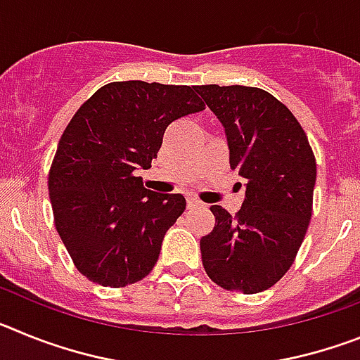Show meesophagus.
I'll return each mask as SVG.
<instances>
[{
	"label": "esophagus",
	"instance_id": "obj_1",
	"mask_svg": "<svg viewBox=\"0 0 360 360\" xmlns=\"http://www.w3.org/2000/svg\"><path fill=\"white\" fill-rule=\"evenodd\" d=\"M202 207V202L195 196H187V209H198Z\"/></svg>",
	"mask_w": 360,
	"mask_h": 360
}]
</instances>
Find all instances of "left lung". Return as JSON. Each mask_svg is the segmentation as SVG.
<instances>
[{"instance_id":"left-lung-1","label":"left lung","mask_w":360,"mask_h":360,"mask_svg":"<svg viewBox=\"0 0 360 360\" xmlns=\"http://www.w3.org/2000/svg\"><path fill=\"white\" fill-rule=\"evenodd\" d=\"M224 124L231 169L247 180L236 216L212 205L214 229L200 240L209 278L257 294L294 263L311 218L317 165L308 136L281 101L252 86H195Z\"/></svg>"}]
</instances>
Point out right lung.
<instances>
[{"mask_svg":"<svg viewBox=\"0 0 360 360\" xmlns=\"http://www.w3.org/2000/svg\"><path fill=\"white\" fill-rule=\"evenodd\" d=\"M205 108L195 86L122 81L98 88L72 117L49 173L56 229L75 269L119 288L141 281L186 211L182 195L146 189L171 122Z\"/></svg>","mask_w":360,"mask_h":360,"instance_id":"obj_1","label":"right lung"}]
</instances>
